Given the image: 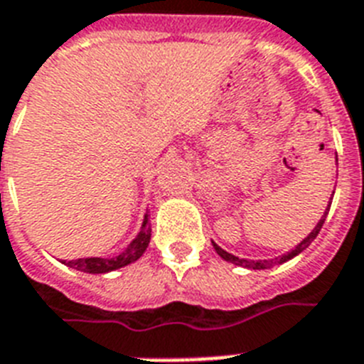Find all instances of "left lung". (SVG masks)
Instances as JSON below:
<instances>
[{
	"label": "left lung",
	"instance_id": "left-lung-1",
	"mask_svg": "<svg viewBox=\"0 0 364 364\" xmlns=\"http://www.w3.org/2000/svg\"><path fill=\"white\" fill-rule=\"evenodd\" d=\"M333 193H335V191H333ZM329 206H331V204H327L326 214L322 215V219H320V221H318V225H316V227H314V230H312V232L309 234L307 238L303 240L301 243H297L296 249H292V251H290V253L283 255V257L272 258V260H247V258H238V257H234V255L227 253V251H225V249L219 247L218 243H214V242H212V243H214V249H215V251H218V255H219V257H221V258H223V260H229V262L236 264V266H243V268H249V269H268V268H272V266H277V264L287 262V260H290V258H294V257H296V255L301 253L303 249L309 247V245H311L312 240L316 238L318 232H320V229H322V227H323V221H326V218H327V212H329Z\"/></svg>",
	"mask_w": 364,
	"mask_h": 364
}]
</instances>
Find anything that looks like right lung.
<instances>
[{
    "mask_svg": "<svg viewBox=\"0 0 364 364\" xmlns=\"http://www.w3.org/2000/svg\"><path fill=\"white\" fill-rule=\"evenodd\" d=\"M149 242H150V225H149V215H145V221H143V225H141L139 234L132 240L130 245H128V247H126L119 257L77 258V260H63V264H67V266H70V268L80 269V272H85V273L113 272V269L124 268V266H128V264L135 262L141 255L145 253V249L149 247Z\"/></svg>",
    "mask_w": 364,
    "mask_h": 364,
    "instance_id": "add662e5",
    "label": "right lung"
}]
</instances>
